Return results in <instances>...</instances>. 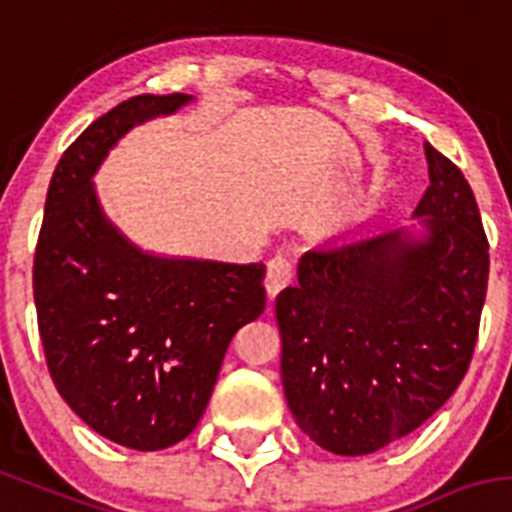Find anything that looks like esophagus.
Segmentation results:
<instances>
[{"label": "esophagus", "mask_w": 512, "mask_h": 512, "mask_svg": "<svg viewBox=\"0 0 512 512\" xmlns=\"http://www.w3.org/2000/svg\"><path fill=\"white\" fill-rule=\"evenodd\" d=\"M289 284H292V266H289L287 259L276 256V259H271L269 266H266V279H264L266 294H269L271 302H274V299L279 297V292H284Z\"/></svg>", "instance_id": "obj_1"}]
</instances>
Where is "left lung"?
Here are the masks:
<instances>
[{
	"instance_id": "left-lung-1",
	"label": "left lung",
	"mask_w": 512,
	"mask_h": 512,
	"mask_svg": "<svg viewBox=\"0 0 512 512\" xmlns=\"http://www.w3.org/2000/svg\"><path fill=\"white\" fill-rule=\"evenodd\" d=\"M419 228L304 253L276 297L281 383L299 429L342 457L419 429L475 353L490 253L472 187L431 144Z\"/></svg>"
}]
</instances>
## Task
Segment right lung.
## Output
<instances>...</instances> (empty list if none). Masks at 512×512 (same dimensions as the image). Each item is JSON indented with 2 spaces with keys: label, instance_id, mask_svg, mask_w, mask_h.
Listing matches in <instances>:
<instances>
[{
  "label": "right lung",
  "instance_id": "obj_1",
  "mask_svg": "<svg viewBox=\"0 0 512 512\" xmlns=\"http://www.w3.org/2000/svg\"><path fill=\"white\" fill-rule=\"evenodd\" d=\"M187 93L134 96L60 157L37 238V327L53 383L93 431L157 452L203 416L233 335L264 312V264L142 251L106 218L93 175L126 131Z\"/></svg>",
  "mask_w": 512,
  "mask_h": 512
}]
</instances>
